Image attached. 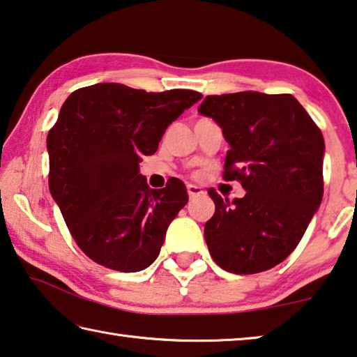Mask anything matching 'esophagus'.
I'll use <instances>...</instances> for the list:
<instances>
[{"instance_id": "34e87169", "label": "esophagus", "mask_w": 357, "mask_h": 357, "mask_svg": "<svg viewBox=\"0 0 357 357\" xmlns=\"http://www.w3.org/2000/svg\"><path fill=\"white\" fill-rule=\"evenodd\" d=\"M187 193H189V197L190 198H197V197H200V195H203V189L200 185H195V184H189L187 185Z\"/></svg>"}]
</instances>
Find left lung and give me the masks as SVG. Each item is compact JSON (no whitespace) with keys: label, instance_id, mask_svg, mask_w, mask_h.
<instances>
[{"label":"left lung","instance_id":"8db88e82","mask_svg":"<svg viewBox=\"0 0 357 357\" xmlns=\"http://www.w3.org/2000/svg\"><path fill=\"white\" fill-rule=\"evenodd\" d=\"M198 112L229 144L223 178L243 198L208 193L215 213L204 225L214 261L233 274L274 268L304 236L323 200L324 138L291 94L243 91L208 96Z\"/></svg>","mask_w":357,"mask_h":357}]
</instances>
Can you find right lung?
Masks as SVG:
<instances>
[{
	"label": "right lung",
	"mask_w": 357,
	"mask_h": 357,
	"mask_svg": "<svg viewBox=\"0 0 357 357\" xmlns=\"http://www.w3.org/2000/svg\"><path fill=\"white\" fill-rule=\"evenodd\" d=\"M203 98L190 89L146 93L96 83L72 93L48 132V187L78 247L121 273L146 269L185 206L183 181L149 189L138 173L168 126Z\"/></svg>",
	"instance_id": "obj_1"
}]
</instances>
